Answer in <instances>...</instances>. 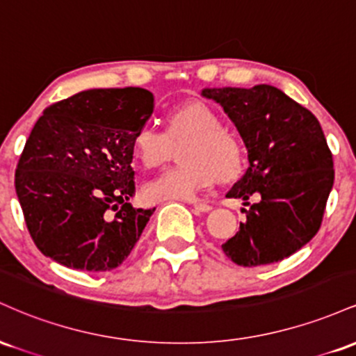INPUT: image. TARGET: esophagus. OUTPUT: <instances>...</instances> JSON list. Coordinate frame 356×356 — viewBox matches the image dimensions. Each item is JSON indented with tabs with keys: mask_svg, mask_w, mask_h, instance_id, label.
<instances>
[{
	"mask_svg": "<svg viewBox=\"0 0 356 356\" xmlns=\"http://www.w3.org/2000/svg\"><path fill=\"white\" fill-rule=\"evenodd\" d=\"M191 204L197 212H209L212 209L211 204H207V202H191Z\"/></svg>",
	"mask_w": 356,
	"mask_h": 356,
	"instance_id": "34e87169",
	"label": "esophagus"
}]
</instances>
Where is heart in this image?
<instances>
[{
  "instance_id": "b5f03b06",
  "label": "heart",
  "mask_w": 356,
  "mask_h": 356,
  "mask_svg": "<svg viewBox=\"0 0 356 356\" xmlns=\"http://www.w3.org/2000/svg\"><path fill=\"white\" fill-rule=\"evenodd\" d=\"M165 134L152 125H142L130 142L134 157L147 169L159 167L169 155L170 144L186 140L179 161L181 167L164 172L145 186L149 201H194L216 179L227 181L243 165V149L238 138L222 130V120L214 108L199 100L177 105L164 118Z\"/></svg>"
}]
</instances>
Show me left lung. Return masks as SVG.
<instances>
[{"mask_svg":"<svg viewBox=\"0 0 356 356\" xmlns=\"http://www.w3.org/2000/svg\"><path fill=\"white\" fill-rule=\"evenodd\" d=\"M224 108L248 150L246 174L226 197L259 199L222 251L239 266L271 264L300 251L321 226L333 157L318 118L273 85L202 88Z\"/></svg>","mask_w":356,"mask_h":356,"instance_id":"left-lung-1","label":"left lung"}]
</instances>
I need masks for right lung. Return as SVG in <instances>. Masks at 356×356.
I'll return each mask as SVG.
<instances>
[{
    "label": "right lung",
    "instance_id": "right-lung-1",
    "mask_svg": "<svg viewBox=\"0 0 356 356\" xmlns=\"http://www.w3.org/2000/svg\"><path fill=\"white\" fill-rule=\"evenodd\" d=\"M154 112L145 88H92L38 118L19 157L15 189L36 248L67 268L124 263L152 209H134L132 136Z\"/></svg>",
    "mask_w": 356,
    "mask_h": 356
}]
</instances>
